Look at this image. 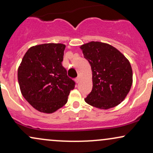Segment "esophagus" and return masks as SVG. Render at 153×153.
<instances>
[{"label":"esophagus","instance_id":"esophagus-1","mask_svg":"<svg viewBox=\"0 0 153 153\" xmlns=\"http://www.w3.org/2000/svg\"><path fill=\"white\" fill-rule=\"evenodd\" d=\"M75 82L78 83V82H79V81H80V78H79V77H77V78L75 79Z\"/></svg>","mask_w":153,"mask_h":153}]
</instances>
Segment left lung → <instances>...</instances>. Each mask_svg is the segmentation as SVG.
I'll return each mask as SVG.
<instances>
[{
  "label": "left lung",
  "instance_id": "8db88e82",
  "mask_svg": "<svg viewBox=\"0 0 153 153\" xmlns=\"http://www.w3.org/2000/svg\"><path fill=\"white\" fill-rule=\"evenodd\" d=\"M80 48L84 58L91 64L93 73V89L85 101L104 110L119 105L132 86L130 62L109 44L92 41L81 45Z\"/></svg>",
  "mask_w": 153,
  "mask_h": 153
}]
</instances>
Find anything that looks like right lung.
<instances>
[{"instance_id":"1","label":"right lung","mask_w":153,"mask_h":153,"mask_svg":"<svg viewBox=\"0 0 153 153\" xmlns=\"http://www.w3.org/2000/svg\"><path fill=\"white\" fill-rule=\"evenodd\" d=\"M65 45L45 43L28 49L18 68L22 95L35 109L52 113L68 102L75 82L62 65Z\"/></svg>"}]
</instances>
